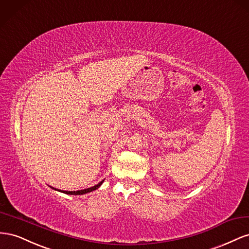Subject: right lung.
I'll use <instances>...</instances> for the list:
<instances>
[{"mask_svg": "<svg viewBox=\"0 0 249 249\" xmlns=\"http://www.w3.org/2000/svg\"><path fill=\"white\" fill-rule=\"evenodd\" d=\"M103 181H104V180L100 181V182H99L98 184H96V186H94V187H90V188H89V189H84V190H80V191H61V190H56V189H54V188H52V189H54V190H56V191L62 192V193L69 194V195H82V194H87V193H89V192H93V191L97 190V189H98L99 187H100L101 184L103 183Z\"/></svg>", "mask_w": 249, "mask_h": 249, "instance_id": "right-lung-1", "label": "right lung"}]
</instances>
